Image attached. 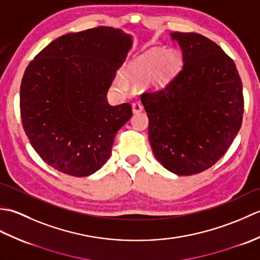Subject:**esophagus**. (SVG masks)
Wrapping results in <instances>:
<instances>
[{
	"instance_id": "34e87169",
	"label": "esophagus",
	"mask_w": 260,
	"mask_h": 260,
	"mask_svg": "<svg viewBox=\"0 0 260 260\" xmlns=\"http://www.w3.org/2000/svg\"><path fill=\"white\" fill-rule=\"evenodd\" d=\"M132 110H133L134 114H139L143 110V106L140 103H134L132 105Z\"/></svg>"
}]
</instances>
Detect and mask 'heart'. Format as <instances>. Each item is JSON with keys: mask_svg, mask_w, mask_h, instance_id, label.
Here are the masks:
<instances>
[{"mask_svg": "<svg viewBox=\"0 0 260 260\" xmlns=\"http://www.w3.org/2000/svg\"><path fill=\"white\" fill-rule=\"evenodd\" d=\"M181 66L182 56L176 49H152L132 60L127 66L126 77L133 82L146 80L148 87L162 89L179 74ZM119 86L123 87V84Z\"/></svg>", "mask_w": 260, "mask_h": 260, "instance_id": "obj_1", "label": "heart"}]
</instances>
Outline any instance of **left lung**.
I'll list each match as a JSON object with an SVG mask.
<instances>
[{"mask_svg":"<svg viewBox=\"0 0 260 260\" xmlns=\"http://www.w3.org/2000/svg\"><path fill=\"white\" fill-rule=\"evenodd\" d=\"M183 68L141 97L154 156L176 175L203 172L224 155L241 127L242 82L234 60L199 33H171Z\"/></svg>","mask_w":260,"mask_h":260,"instance_id":"obj_1","label":"left lung"}]
</instances>
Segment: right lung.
<instances>
[{"instance_id": "add662e5", "label": "right lung", "mask_w": 260, "mask_h": 260, "mask_svg": "<svg viewBox=\"0 0 260 260\" xmlns=\"http://www.w3.org/2000/svg\"><path fill=\"white\" fill-rule=\"evenodd\" d=\"M132 46L131 35L98 26L56 39L26 67L22 125L35 151L54 170L81 178L107 162L116 133L132 117L129 104L107 102Z\"/></svg>"}]
</instances>
